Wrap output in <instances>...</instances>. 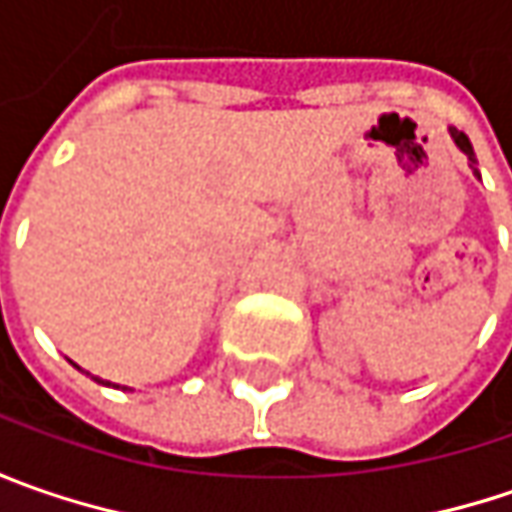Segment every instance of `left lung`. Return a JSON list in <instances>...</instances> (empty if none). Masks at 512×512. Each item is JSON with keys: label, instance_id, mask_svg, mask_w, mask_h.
<instances>
[{"label": "left lung", "instance_id": "obj_1", "mask_svg": "<svg viewBox=\"0 0 512 512\" xmlns=\"http://www.w3.org/2000/svg\"><path fill=\"white\" fill-rule=\"evenodd\" d=\"M450 139H453V142H456V148L462 150L464 156H467V162H470L473 173H479V170H476V153H473V145H470V139L464 136L462 130H456V128H450Z\"/></svg>", "mask_w": 512, "mask_h": 512}]
</instances>
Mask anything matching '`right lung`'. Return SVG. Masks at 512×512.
<instances>
[{
	"label": "right lung",
	"instance_id": "1",
	"mask_svg": "<svg viewBox=\"0 0 512 512\" xmlns=\"http://www.w3.org/2000/svg\"><path fill=\"white\" fill-rule=\"evenodd\" d=\"M88 376H90V373H88ZM93 379H96V382H99V384H108V387H110V382H105V379H99V376H93ZM113 387H119V384H113Z\"/></svg>",
	"mask_w": 512,
	"mask_h": 512
}]
</instances>
